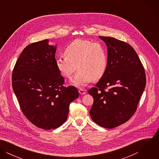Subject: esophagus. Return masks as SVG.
Segmentation results:
<instances>
[{
    "label": "esophagus",
    "mask_w": 159,
    "mask_h": 159,
    "mask_svg": "<svg viewBox=\"0 0 159 159\" xmlns=\"http://www.w3.org/2000/svg\"><path fill=\"white\" fill-rule=\"evenodd\" d=\"M79 93L81 94V95H84V94H85L86 92V90H84V89H80L79 90Z\"/></svg>",
    "instance_id": "34e87169"
}]
</instances>
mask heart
I'll list each match as a JSON object with an SVG mask.
<instances>
[{
  "label": "heart",
  "mask_w": 159,
  "mask_h": 159,
  "mask_svg": "<svg viewBox=\"0 0 159 159\" xmlns=\"http://www.w3.org/2000/svg\"><path fill=\"white\" fill-rule=\"evenodd\" d=\"M64 56L56 59V67L60 73L67 78L79 69L71 84L82 88L92 79L99 80L105 74L108 66L106 49L99 43L91 40L76 39L64 49ZM77 67H76V66Z\"/></svg>",
  "instance_id": "obj_1"
}]
</instances>
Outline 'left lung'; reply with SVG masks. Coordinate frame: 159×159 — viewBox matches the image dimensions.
<instances>
[{"instance_id":"1","label":"left lung","mask_w":159,"mask_h":159,"mask_svg":"<svg viewBox=\"0 0 159 159\" xmlns=\"http://www.w3.org/2000/svg\"><path fill=\"white\" fill-rule=\"evenodd\" d=\"M107 46L108 66L104 75L90 89L93 98L91 119L101 127L113 129L135 113L146 86L144 67L134 49L113 37H102Z\"/></svg>"}]
</instances>
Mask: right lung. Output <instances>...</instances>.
<instances>
[{"label":"right lung","instance_id":"add662e5","mask_svg":"<svg viewBox=\"0 0 159 159\" xmlns=\"http://www.w3.org/2000/svg\"><path fill=\"white\" fill-rule=\"evenodd\" d=\"M56 46L48 40L27 46L12 73V87L21 110L34 125L55 129L67 120L70 103L79 96L72 86L64 87V78L56 65Z\"/></svg>","mask_w":159,"mask_h":159}]
</instances>
